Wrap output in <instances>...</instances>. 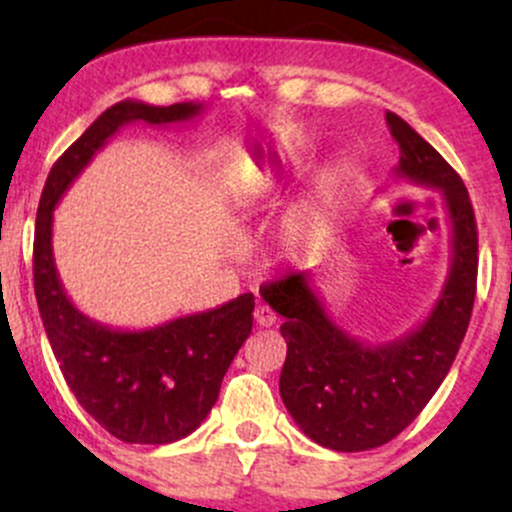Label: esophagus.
Instances as JSON below:
<instances>
[{
	"label": "esophagus",
	"instance_id": "34e87169",
	"mask_svg": "<svg viewBox=\"0 0 512 512\" xmlns=\"http://www.w3.org/2000/svg\"><path fill=\"white\" fill-rule=\"evenodd\" d=\"M255 322L260 327H272L276 322V315L267 308V305H257V308H255Z\"/></svg>",
	"mask_w": 512,
	"mask_h": 512
}]
</instances>
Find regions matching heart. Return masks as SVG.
<instances>
[{"instance_id": "obj_1", "label": "heart", "mask_w": 512, "mask_h": 512, "mask_svg": "<svg viewBox=\"0 0 512 512\" xmlns=\"http://www.w3.org/2000/svg\"><path fill=\"white\" fill-rule=\"evenodd\" d=\"M301 154V146L286 142L269 151L267 156L255 161L240 180V190L233 197L238 207H252V204L267 199L276 187L281 185L286 168L296 161ZM346 180V163L334 161L317 175L310 195L301 199L289 214L281 221V240L291 252L296 255H310L325 243L330 236V228L334 221V211H337L339 195Z\"/></svg>"}]
</instances>
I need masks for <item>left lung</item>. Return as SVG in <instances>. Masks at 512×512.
<instances>
[{
  "instance_id": "1",
  "label": "left lung",
  "mask_w": 512,
  "mask_h": 512,
  "mask_svg": "<svg viewBox=\"0 0 512 512\" xmlns=\"http://www.w3.org/2000/svg\"><path fill=\"white\" fill-rule=\"evenodd\" d=\"M385 120L399 146V178L443 192L448 209L450 272L431 315L395 342L368 346L334 325L310 274L291 272L260 289L284 317L281 399L305 436L337 452L380 448L421 414L460 351L477 296V221L467 187L402 117Z\"/></svg>"
}]
</instances>
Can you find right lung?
<instances>
[{
	"mask_svg": "<svg viewBox=\"0 0 512 512\" xmlns=\"http://www.w3.org/2000/svg\"><path fill=\"white\" fill-rule=\"evenodd\" d=\"M199 110L202 105L197 103L168 108L115 103L57 158L40 195L33 284L52 354L81 407L125 443H173L207 419L219 399L223 375L252 332L255 296L243 293L219 308L151 330L105 327L79 313L62 289L52 257V209L122 125H170L192 120Z\"/></svg>",
	"mask_w": 512,
	"mask_h": 512,
	"instance_id": "1",
	"label": "right lung"
}]
</instances>
